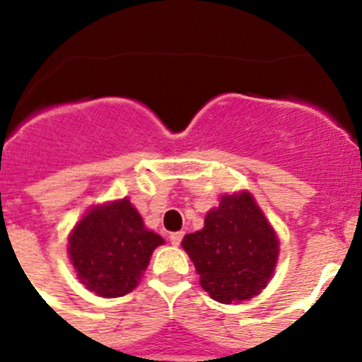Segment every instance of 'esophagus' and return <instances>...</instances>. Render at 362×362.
<instances>
[{
	"mask_svg": "<svg viewBox=\"0 0 362 362\" xmlns=\"http://www.w3.org/2000/svg\"><path fill=\"white\" fill-rule=\"evenodd\" d=\"M183 235H185L183 232H174V233H170V243H172V245L177 246L179 243H181V239H183Z\"/></svg>",
	"mask_w": 362,
	"mask_h": 362,
	"instance_id": "34e87169",
	"label": "esophagus"
}]
</instances>
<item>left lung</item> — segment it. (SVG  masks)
Instances as JSON below:
<instances>
[{
  "instance_id": "obj_1",
  "label": "left lung",
  "mask_w": 362,
  "mask_h": 362,
  "mask_svg": "<svg viewBox=\"0 0 362 362\" xmlns=\"http://www.w3.org/2000/svg\"><path fill=\"white\" fill-rule=\"evenodd\" d=\"M183 248L214 300L252 299L274 276L279 239L250 192L223 196L204 217L203 230L187 233Z\"/></svg>"
}]
</instances>
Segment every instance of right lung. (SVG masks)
Instances as JSON below:
<instances>
[{"mask_svg": "<svg viewBox=\"0 0 362 362\" xmlns=\"http://www.w3.org/2000/svg\"><path fill=\"white\" fill-rule=\"evenodd\" d=\"M165 239L145 228L129 197L92 206L69 235V255L78 279L101 297L132 292Z\"/></svg>", "mask_w": 362, "mask_h": 362, "instance_id": "obj_1", "label": "right lung"}]
</instances>
